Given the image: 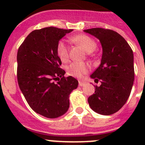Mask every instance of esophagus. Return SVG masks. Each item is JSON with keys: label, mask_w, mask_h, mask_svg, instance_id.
Segmentation results:
<instances>
[{"label": "esophagus", "mask_w": 145, "mask_h": 145, "mask_svg": "<svg viewBox=\"0 0 145 145\" xmlns=\"http://www.w3.org/2000/svg\"><path fill=\"white\" fill-rule=\"evenodd\" d=\"M78 85H79V86H84L86 85V83L84 82V81H78Z\"/></svg>", "instance_id": "34e87169"}]
</instances>
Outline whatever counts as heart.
I'll list each match as a JSON object with an SVG mask.
<instances>
[{
  "mask_svg": "<svg viewBox=\"0 0 145 145\" xmlns=\"http://www.w3.org/2000/svg\"><path fill=\"white\" fill-rule=\"evenodd\" d=\"M71 40L81 46L86 52L91 53L96 49L97 44L95 40L86 35H78L74 36ZM56 52L59 58L61 61L66 62L69 59V47L65 40H61L57 43ZM68 73L69 75L76 78H81L84 74L89 71L88 64L83 62H72L68 67Z\"/></svg>",
  "mask_w": 145,
  "mask_h": 145,
  "instance_id": "heart-1",
  "label": "heart"
}]
</instances>
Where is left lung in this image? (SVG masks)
I'll use <instances>...</instances> for the list:
<instances>
[{"label":"left lung","instance_id":"1","mask_svg":"<svg viewBox=\"0 0 145 145\" xmlns=\"http://www.w3.org/2000/svg\"><path fill=\"white\" fill-rule=\"evenodd\" d=\"M100 40L103 48L101 62L91 75L95 83V93L88 102L93 111L109 116L118 111L131 93L135 78L134 57L131 47L120 34L96 27L84 30Z\"/></svg>","mask_w":145,"mask_h":145}]
</instances>
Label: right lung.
<instances>
[{
	"label": "right lung",
	"mask_w": 145,
	"mask_h": 145,
	"mask_svg": "<svg viewBox=\"0 0 145 145\" xmlns=\"http://www.w3.org/2000/svg\"><path fill=\"white\" fill-rule=\"evenodd\" d=\"M71 31L54 27L35 29L18 49L20 88L32 110L48 118L60 117L68 110L69 94L78 87L75 78L64 76L65 71L60 68L56 52L59 41Z\"/></svg>",
	"instance_id": "right-lung-1"
}]
</instances>
